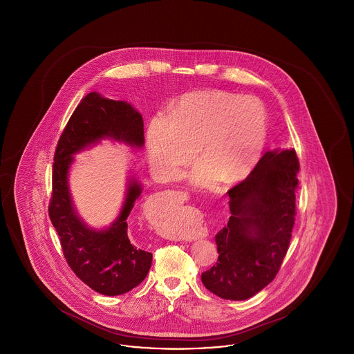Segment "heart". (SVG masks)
<instances>
[{
    "label": "heart",
    "mask_w": 354,
    "mask_h": 354,
    "mask_svg": "<svg viewBox=\"0 0 354 354\" xmlns=\"http://www.w3.org/2000/svg\"><path fill=\"white\" fill-rule=\"evenodd\" d=\"M267 138V111L253 97L225 91H196L169 106L147 126V152L153 171L176 179L198 152L203 160L192 183L211 187L223 179H244L257 165Z\"/></svg>",
    "instance_id": "b5f03b06"
}]
</instances>
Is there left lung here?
I'll use <instances>...</instances> for the list:
<instances>
[{
  "mask_svg": "<svg viewBox=\"0 0 354 354\" xmlns=\"http://www.w3.org/2000/svg\"><path fill=\"white\" fill-rule=\"evenodd\" d=\"M299 169L295 150L267 151L228 191L232 215L215 236L218 263L202 273L209 292L247 300L276 277L295 225Z\"/></svg>",
  "mask_w": 354,
  "mask_h": 354,
  "instance_id": "8db88e82",
  "label": "left lung"
}]
</instances>
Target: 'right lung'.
Instances as JSON below:
<instances>
[{
	"label": "right lung",
	"instance_id": "obj_1",
	"mask_svg": "<svg viewBox=\"0 0 354 354\" xmlns=\"http://www.w3.org/2000/svg\"><path fill=\"white\" fill-rule=\"evenodd\" d=\"M103 138L142 147L143 119L126 102L106 100L98 93H90L74 110L57 143L49 218L73 272L95 292L118 296L139 286L151 267L152 253L138 248L127 235L126 219L142 188L133 179L118 219L109 230L94 231L75 215L68 187L73 153Z\"/></svg>",
	"mask_w": 354,
	"mask_h": 354
}]
</instances>
